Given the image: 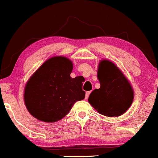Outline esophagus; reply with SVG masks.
Returning <instances> with one entry per match:
<instances>
[{
	"mask_svg": "<svg viewBox=\"0 0 158 158\" xmlns=\"http://www.w3.org/2000/svg\"><path fill=\"white\" fill-rule=\"evenodd\" d=\"M90 93H91L90 91H87V92H86L85 99H87V98H88V97H89V94H90Z\"/></svg>",
	"mask_w": 158,
	"mask_h": 158,
	"instance_id": "obj_1",
	"label": "esophagus"
}]
</instances>
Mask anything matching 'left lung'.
Returning <instances> with one entry per match:
<instances>
[{
	"label": "left lung",
	"mask_w": 158,
	"mask_h": 158,
	"mask_svg": "<svg viewBox=\"0 0 158 158\" xmlns=\"http://www.w3.org/2000/svg\"><path fill=\"white\" fill-rule=\"evenodd\" d=\"M98 79L101 87L89 95L88 101L101 114L118 117L129 109L134 93L127 79L112 62L103 60L99 63Z\"/></svg>",
	"instance_id": "obj_1"
}]
</instances>
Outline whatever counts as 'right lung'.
Wrapping results in <instances>:
<instances>
[{
	"instance_id": "right-lung-1",
	"label": "right lung",
	"mask_w": 158,
	"mask_h": 158,
	"mask_svg": "<svg viewBox=\"0 0 158 158\" xmlns=\"http://www.w3.org/2000/svg\"><path fill=\"white\" fill-rule=\"evenodd\" d=\"M72 62L56 56L45 61L25 85L24 101L30 114L39 120L55 123L67 115L73 104L85 98L84 77H71Z\"/></svg>"
}]
</instances>
